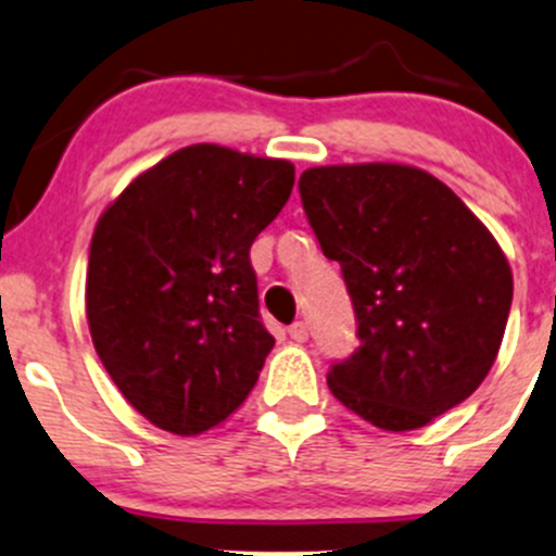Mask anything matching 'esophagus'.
I'll use <instances>...</instances> for the list:
<instances>
[{
	"label": "esophagus",
	"instance_id": "1",
	"mask_svg": "<svg viewBox=\"0 0 556 556\" xmlns=\"http://www.w3.org/2000/svg\"><path fill=\"white\" fill-rule=\"evenodd\" d=\"M288 333H290V339H293V341H299V344H301V341H306V339H309V325H306L304 319H299V323H293V325H290V328H288Z\"/></svg>",
	"mask_w": 556,
	"mask_h": 556
}]
</instances>
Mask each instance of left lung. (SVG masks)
I'll return each instance as SVG.
<instances>
[{
    "label": "left lung",
    "instance_id": "obj_1",
    "mask_svg": "<svg viewBox=\"0 0 556 556\" xmlns=\"http://www.w3.org/2000/svg\"><path fill=\"white\" fill-rule=\"evenodd\" d=\"M299 190L323 255L344 274L361 339L330 366V392L395 433L463 403L495 363L514 299L484 223L414 166H314Z\"/></svg>",
    "mask_w": 556,
    "mask_h": 556
}]
</instances>
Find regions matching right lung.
I'll list each match as a JSON object with an SVG mask.
<instances>
[{
  "label": "right lung",
  "instance_id": "add662e5",
  "mask_svg": "<svg viewBox=\"0 0 556 556\" xmlns=\"http://www.w3.org/2000/svg\"><path fill=\"white\" fill-rule=\"evenodd\" d=\"M290 161L190 144L97 223L86 314L99 361L142 417L195 435L231 417L274 346L250 247L282 212Z\"/></svg>",
  "mask_w": 556,
  "mask_h": 556
}]
</instances>
